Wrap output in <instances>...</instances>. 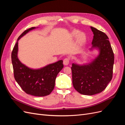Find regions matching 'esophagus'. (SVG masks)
Instances as JSON below:
<instances>
[{"mask_svg": "<svg viewBox=\"0 0 125 125\" xmlns=\"http://www.w3.org/2000/svg\"><path fill=\"white\" fill-rule=\"evenodd\" d=\"M70 61V58H65L63 60V63L65 65H68L69 64Z\"/></svg>", "mask_w": 125, "mask_h": 125, "instance_id": "34e87169", "label": "esophagus"}]
</instances>
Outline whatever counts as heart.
Instances as JSON below:
<instances>
[{
  "label": "heart",
  "mask_w": 125,
  "mask_h": 125,
  "mask_svg": "<svg viewBox=\"0 0 125 125\" xmlns=\"http://www.w3.org/2000/svg\"><path fill=\"white\" fill-rule=\"evenodd\" d=\"M73 35L74 37H78V43L79 44H82L84 43L86 37L84 34L81 33L78 31H74L73 33Z\"/></svg>",
  "instance_id": "b5f03b06"
}]
</instances>
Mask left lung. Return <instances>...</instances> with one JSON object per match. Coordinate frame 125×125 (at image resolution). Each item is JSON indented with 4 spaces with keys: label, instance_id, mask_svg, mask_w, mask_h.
I'll use <instances>...</instances> for the list:
<instances>
[{
    "label": "left lung",
    "instance_id": "obj_1",
    "mask_svg": "<svg viewBox=\"0 0 125 125\" xmlns=\"http://www.w3.org/2000/svg\"><path fill=\"white\" fill-rule=\"evenodd\" d=\"M93 33L92 47L100 50V54L88 65L73 63L71 67L74 88L81 94L92 95L103 91L113 77L114 55L106 34L91 26Z\"/></svg>",
    "mask_w": 125,
    "mask_h": 125
}]
</instances>
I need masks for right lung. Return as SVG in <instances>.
<instances>
[{"instance_id":"right-lung-1","label":"right lung","mask_w":125,"mask_h":125,"mask_svg":"<svg viewBox=\"0 0 125 125\" xmlns=\"http://www.w3.org/2000/svg\"><path fill=\"white\" fill-rule=\"evenodd\" d=\"M35 28L28 29L18 37L11 53V61L14 79L22 89L30 95L44 96L49 95L53 90L57 75L63 67V61L59 60L38 70L30 69L20 62L17 57L18 41Z\"/></svg>"}]
</instances>
